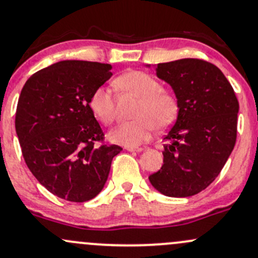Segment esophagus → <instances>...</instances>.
Here are the masks:
<instances>
[{"instance_id":"1","label":"esophagus","mask_w":258,"mask_h":258,"mask_svg":"<svg viewBox=\"0 0 258 258\" xmlns=\"http://www.w3.org/2000/svg\"><path fill=\"white\" fill-rule=\"evenodd\" d=\"M126 150L128 151V152H142L143 151V148H141V147H126Z\"/></svg>"}]
</instances>
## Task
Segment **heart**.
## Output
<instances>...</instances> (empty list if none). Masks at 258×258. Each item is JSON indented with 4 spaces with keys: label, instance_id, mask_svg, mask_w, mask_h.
Listing matches in <instances>:
<instances>
[{
    "label": "heart",
    "instance_id": "b5f03b06",
    "mask_svg": "<svg viewBox=\"0 0 258 258\" xmlns=\"http://www.w3.org/2000/svg\"><path fill=\"white\" fill-rule=\"evenodd\" d=\"M115 86L122 93H128L140 100L135 110L136 120L123 122L108 134L113 142L136 147L152 136L154 127L167 128L177 117V99L162 90V84L147 73L137 70L123 73L115 79ZM89 106L95 118L101 123L111 124L115 121V99L111 89L106 86L95 89Z\"/></svg>",
    "mask_w": 258,
    "mask_h": 258
}]
</instances>
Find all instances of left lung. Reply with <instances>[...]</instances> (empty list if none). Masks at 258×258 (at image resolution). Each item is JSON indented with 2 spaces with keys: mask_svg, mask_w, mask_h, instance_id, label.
Returning <instances> with one entry per match:
<instances>
[{
  "mask_svg": "<svg viewBox=\"0 0 258 258\" xmlns=\"http://www.w3.org/2000/svg\"><path fill=\"white\" fill-rule=\"evenodd\" d=\"M154 69L174 91L178 116L164 137L163 165L148 179L167 197H191L215 180L234 150L238 101L221 70L205 60L179 59Z\"/></svg>",
  "mask_w": 258,
  "mask_h": 258,
  "instance_id": "8db88e82",
  "label": "left lung"
}]
</instances>
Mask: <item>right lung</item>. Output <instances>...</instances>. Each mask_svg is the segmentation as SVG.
<instances>
[{
  "instance_id": "1",
  "label": "right lung",
  "mask_w": 258,
  "mask_h": 258,
  "mask_svg": "<svg viewBox=\"0 0 258 258\" xmlns=\"http://www.w3.org/2000/svg\"><path fill=\"white\" fill-rule=\"evenodd\" d=\"M110 64L63 60L32 75L16 112V134L27 167L55 197L84 203L104 188L122 151L95 146L104 138L89 100L112 73Z\"/></svg>"
}]
</instances>
